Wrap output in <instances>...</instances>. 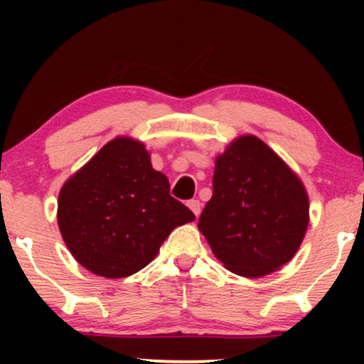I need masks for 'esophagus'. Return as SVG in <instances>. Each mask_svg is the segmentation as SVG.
<instances>
[{"mask_svg":"<svg viewBox=\"0 0 364 364\" xmlns=\"http://www.w3.org/2000/svg\"><path fill=\"white\" fill-rule=\"evenodd\" d=\"M188 207L191 208V212H193L196 217L200 215V210H202V203H200V200H190V202H188Z\"/></svg>","mask_w":364,"mask_h":364,"instance_id":"obj_1","label":"esophagus"}]
</instances>
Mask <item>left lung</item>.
Returning a JSON list of instances; mask_svg holds the SVG:
<instances>
[{"label": "left lung", "mask_w": 364, "mask_h": 364, "mask_svg": "<svg viewBox=\"0 0 364 364\" xmlns=\"http://www.w3.org/2000/svg\"><path fill=\"white\" fill-rule=\"evenodd\" d=\"M212 188L198 229L225 269L262 277L294 257L310 220L308 195L269 145L237 136L215 157Z\"/></svg>", "instance_id": "8db88e82"}]
</instances>
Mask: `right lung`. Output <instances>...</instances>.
Returning a JSON list of instances; mask_svg holds the SVG:
<instances>
[{
    "mask_svg": "<svg viewBox=\"0 0 364 364\" xmlns=\"http://www.w3.org/2000/svg\"><path fill=\"white\" fill-rule=\"evenodd\" d=\"M195 214L169 195L139 140L118 136L65 183L58 225L75 260L92 274L128 277L156 258L174 228Z\"/></svg>",
    "mask_w": 364,
    "mask_h": 364,
    "instance_id": "right-lung-1",
    "label": "right lung"
}]
</instances>
